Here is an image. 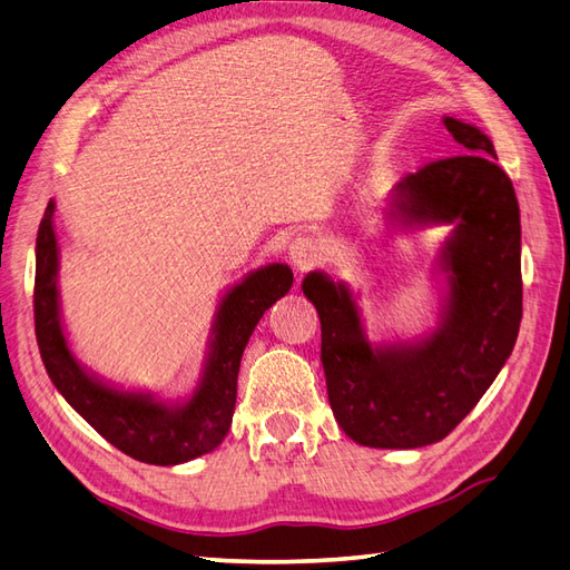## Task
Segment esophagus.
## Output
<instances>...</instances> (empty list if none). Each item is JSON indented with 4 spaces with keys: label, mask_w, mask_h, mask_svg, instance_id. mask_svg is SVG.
Listing matches in <instances>:
<instances>
[{
    "label": "esophagus",
    "mask_w": 570,
    "mask_h": 570,
    "mask_svg": "<svg viewBox=\"0 0 570 570\" xmlns=\"http://www.w3.org/2000/svg\"><path fill=\"white\" fill-rule=\"evenodd\" d=\"M288 257H291V262H294V267L298 272H305V269H311L315 262H317L320 247L311 238H296L294 243L288 245Z\"/></svg>",
    "instance_id": "obj_1"
}]
</instances>
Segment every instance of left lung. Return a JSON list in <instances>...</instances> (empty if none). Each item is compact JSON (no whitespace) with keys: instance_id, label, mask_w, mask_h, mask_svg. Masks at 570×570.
Segmentation results:
<instances>
[{"instance_id":"8db88e82","label":"left lung","mask_w":570,"mask_h":570,"mask_svg":"<svg viewBox=\"0 0 570 570\" xmlns=\"http://www.w3.org/2000/svg\"><path fill=\"white\" fill-rule=\"evenodd\" d=\"M464 151L438 158L397 185L404 224H455L443 247L450 298L443 323L414 346H371L348 288L311 272L303 294L323 325V366L334 419L368 448L443 441L495 381L522 320L520 207L495 166L491 139L443 120Z\"/></svg>"}]
</instances>
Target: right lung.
Masks as SVG:
<instances>
[{
    "instance_id": "obj_1",
    "label": "right lung",
    "mask_w": 570,
    "mask_h": 570,
    "mask_svg": "<svg viewBox=\"0 0 570 570\" xmlns=\"http://www.w3.org/2000/svg\"><path fill=\"white\" fill-rule=\"evenodd\" d=\"M50 202L36 238L33 315L40 358L62 397L125 455L146 464H180L222 445L236 410L245 344L272 303L288 294L294 274L269 265L233 286L218 303L212 354L193 400L160 404L149 395L112 390L81 371L71 356L57 305V240Z\"/></svg>"
}]
</instances>
